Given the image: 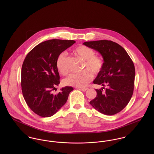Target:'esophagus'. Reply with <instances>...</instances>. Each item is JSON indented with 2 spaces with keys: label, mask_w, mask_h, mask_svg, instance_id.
Returning <instances> with one entry per match:
<instances>
[{
  "label": "esophagus",
  "mask_w": 154,
  "mask_h": 154,
  "mask_svg": "<svg viewBox=\"0 0 154 154\" xmlns=\"http://www.w3.org/2000/svg\"><path fill=\"white\" fill-rule=\"evenodd\" d=\"M79 88V89H81V90H82L83 91H86L87 90H88V88Z\"/></svg>",
  "instance_id": "esophagus-1"
}]
</instances>
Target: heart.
Masks as SVG:
<instances>
[{"label": "heart", "instance_id": "obj_1", "mask_svg": "<svg viewBox=\"0 0 154 154\" xmlns=\"http://www.w3.org/2000/svg\"><path fill=\"white\" fill-rule=\"evenodd\" d=\"M73 51L76 56L84 60L83 69L87 70L79 73L70 74L64 80V84L68 86L84 87L87 85L93 78V75L90 71L95 74L100 73L104 65V60L102 56L95 54L94 49L85 45H80L76 47ZM56 66L61 75H66L67 74L66 53L63 52L59 55L56 60Z\"/></svg>", "mask_w": 154, "mask_h": 154}]
</instances>
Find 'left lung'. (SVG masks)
Masks as SVG:
<instances>
[{"mask_svg":"<svg viewBox=\"0 0 154 154\" xmlns=\"http://www.w3.org/2000/svg\"><path fill=\"white\" fill-rule=\"evenodd\" d=\"M83 44L103 56L104 65L93 82L107 87L95 89L97 96L89 103L104 114H116L128 105L132 98L135 76L133 62L126 51L112 41L98 40Z\"/></svg>","mask_w":154,"mask_h":154,"instance_id":"1","label":"left lung"}]
</instances>
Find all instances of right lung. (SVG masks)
I'll return each instance as SVG.
<instances>
[{
	"instance_id": "1",
	"label": "right lung",
	"mask_w": 154,
	"mask_h": 154,
	"mask_svg": "<svg viewBox=\"0 0 154 154\" xmlns=\"http://www.w3.org/2000/svg\"><path fill=\"white\" fill-rule=\"evenodd\" d=\"M74 40L53 39L42 42L26 55L21 70L22 94L28 107L36 114L48 117L54 115L66 103L71 87L52 91L60 84L56 66L59 55L74 44Z\"/></svg>"
}]
</instances>
